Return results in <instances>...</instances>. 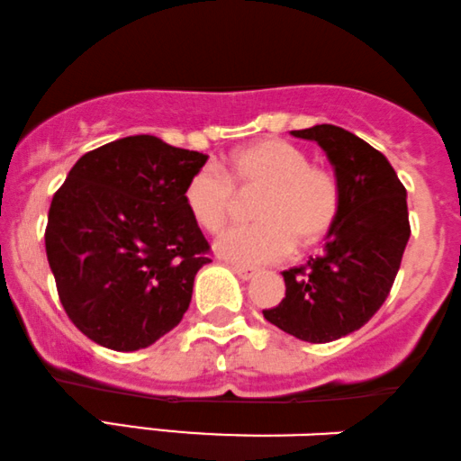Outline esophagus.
<instances>
[{
  "mask_svg": "<svg viewBox=\"0 0 461 461\" xmlns=\"http://www.w3.org/2000/svg\"><path fill=\"white\" fill-rule=\"evenodd\" d=\"M232 272L240 276L241 280H252L257 276V269L248 267V265H232Z\"/></svg>",
  "mask_w": 461,
  "mask_h": 461,
  "instance_id": "34e87169",
  "label": "esophagus"
}]
</instances>
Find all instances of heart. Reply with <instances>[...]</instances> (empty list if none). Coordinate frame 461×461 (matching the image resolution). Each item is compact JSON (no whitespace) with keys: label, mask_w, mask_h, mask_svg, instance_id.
I'll list each match as a JSON object with an SVG mask.
<instances>
[{"label":"heart","mask_w":461,"mask_h":461,"mask_svg":"<svg viewBox=\"0 0 461 461\" xmlns=\"http://www.w3.org/2000/svg\"><path fill=\"white\" fill-rule=\"evenodd\" d=\"M235 189L261 192L258 221L221 232L215 250L235 263H272L294 248H311L337 224L343 189L328 167L312 166L300 146L263 138L224 159L221 170L203 166L187 178L183 203L200 229L218 232L229 220Z\"/></svg>","instance_id":"1"}]
</instances>
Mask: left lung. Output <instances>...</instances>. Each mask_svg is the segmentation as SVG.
Returning a JSON list of instances; mask_svg holds the SVG:
<instances>
[{
	"mask_svg": "<svg viewBox=\"0 0 461 461\" xmlns=\"http://www.w3.org/2000/svg\"><path fill=\"white\" fill-rule=\"evenodd\" d=\"M291 133L326 150L343 207L326 250L283 272V302L263 317L308 343H330L365 326L391 294L410 240L405 187L386 157L358 135L334 124Z\"/></svg>",
	"mask_w": 461,
	"mask_h": 461,
	"instance_id": "left-lung-1",
	"label": "left lung"
}]
</instances>
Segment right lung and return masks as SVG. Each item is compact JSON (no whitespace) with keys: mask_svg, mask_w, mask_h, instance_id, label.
Segmentation results:
<instances>
[{"mask_svg":"<svg viewBox=\"0 0 461 461\" xmlns=\"http://www.w3.org/2000/svg\"><path fill=\"white\" fill-rule=\"evenodd\" d=\"M207 155L155 135L90 150L53 194L47 261L64 311L90 340L135 351L181 323L211 246L183 189Z\"/></svg>","mask_w":461,"mask_h":461,"instance_id":"add662e5","label":"right lung"}]
</instances>
